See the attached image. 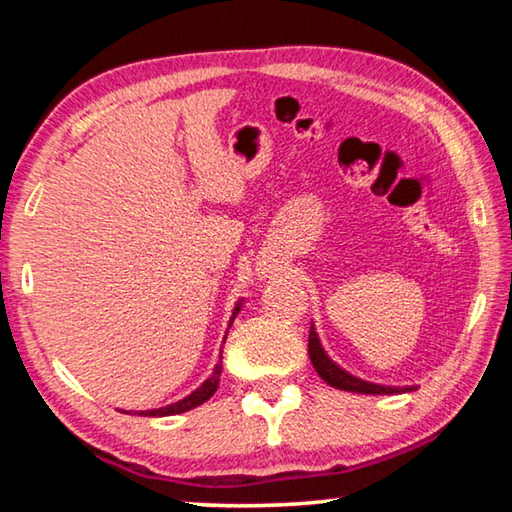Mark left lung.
Instances as JSON below:
<instances>
[{
	"instance_id": "left-lung-1",
	"label": "left lung",
	"mask_w": 512,
	"mask_h": 512,
	"mask_svg": "<svg viewBox=\"0 0 512 512\" xmlns=\"http://www.w3.org/2000/svg\"><path fill=\"white\" fill-rule=\"evenodd\" d=\"M309 359L314 363L316 372L320 379L327 381L329 386L341 388V391H350V393H363V395H393V393H411L415 386H381V384H372V381H363L359 377L345 372L341 366L327 357V352L320 345V339L316 334L314 325L309 329Z\"/></svg>"
}]
</instances>
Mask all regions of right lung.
Returning a JSON list of instances; mask_svg holds the SVG:
<instances>
[{
    "label": "right lung",
    "mask_w": 512,
    "mask_h": 512,
    "mask_svg": "<svg viewBox=\"0 0 512 512\" xmlns=\"http://www.w3.org/2000/svg\"><path fill=\"white\" fill-rule=\"evenodd\" d=\"M241 311V302H237L235 311H232V318H230V325L235 316ZM221 370H223V363H221V354H219V363H216V368L212 372V377H207L201 386L196 388L192 395L183 397V400L176 402V404H169V406H162V409H151V411H140V415H149V418H162V415H176V413H185L189 409H196V406H201L203 402L210 400V397L216 393V388H219V377H221ZM124 413H131V411H124Z\"/></svg>",
    "instance_id": "1"
}]
</instances>
